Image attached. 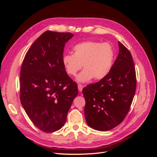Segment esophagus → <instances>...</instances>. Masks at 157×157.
<instances>
[{"label":"esophagus","mask_w":157,"mask_h":157,"mask_svg":"<svg viewBox=\"0 0 157 157\" xmlns=\"http://www.w3.org/2000/svg\"><path fill=\"white\" fill-rule=\"evenodd\" d=\"M82 88H83V87H82V85H81V84H78V91H79V92H82Z\"/></svg>","instance_id":"obj_1"}]
</instances>
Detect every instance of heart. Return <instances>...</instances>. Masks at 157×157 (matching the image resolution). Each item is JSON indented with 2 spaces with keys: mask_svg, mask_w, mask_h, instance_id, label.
I'll return each mask as SVG.
<instances>
[{
  "mask_svg": "<svg viewBox=\"0 0 157 157\" xmlns=\"http://www.w3.org/2000/svg\"><path fill=\"white\" fill-rule=\"evenodd\" d=\"M115 59L112 46L107 42L86 41L73 47V54L63 56L62 63L67 73L75 76L78 71L84 69L76 80L78 82H86L94 78L101 80L110 72Z\"/></svg>",
  "mask_w": 157,
  "mask_h": 157,
  "instance_id": "obj_1",
  "label": "heart"
}]
</instances>
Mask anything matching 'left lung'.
<instances>
[{
  "instance_id": "obj_1",
  "label": "left lung",
  "mask_w": 157,
  "mask_h": 157,
  "mask_svg": "<svg viewBox=\"0 0 157 157\" xmlns=\"http://www.w3.org/2000/svg\"><path fill=\"white\" fill-rule=\"evenodd\" d=\"M119 54L110 72L82 90L87 124L98 131L110 130L124 119L136 89L134 63L130 51L118 41Z\"/></svg>"
}]
</instances>
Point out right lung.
I'll use <instances>...</instances> for the list:
<instances>
[{"instance_id":"add662e5","label":"right lung","mask_w":157,"mask_h":157,"mask_svg":"<svg viewBox=\"0 0 157 157\" xmlns=\"http://www.w3.org/2000/svg\"><path fill=\"white\" fill-rule=\"evenodd\" d=\"M70 33L45 31L28 50L20 72V100L32 122L42 132L64 126L78 87L62 63Z\"/></svg>"}]
</instances>
